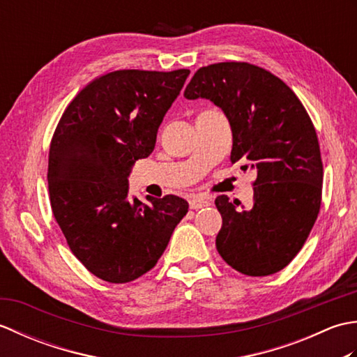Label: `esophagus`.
<instances>
[{
  "label": "esophagus",
  "instance_id": "obj_1",
  "mask_svg": "<svg viewBox=\"0 0 357 357\" xmlns=\"http://www.w3.org/2000/svg\"><path fill=\"white\" fill-rule=\"evenodd\" d=\"M188 204H190V208L193 210H198V208H202V207H207L210 204V199L204 198V196H192L190 201H188Z\"/></svg>",
  "mask_w": 357,
  "mask_h": 357
}]
</instances>
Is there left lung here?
<instances>
[{
    "instance_id": "left-lung-1",
    "label": "left lung",
    "mask_w": 357,
    "mask_h": 357,
    "mask_svg": "<svg viewBox=\"0 0 357 357\" xmlns=\"http://www.w3.org/2000/svg\"><path fill=\"white\" fill-rule=\"evenodd\" d=\"M184 96L207 98L224 110L231 164L256 170L248 210L224 195L215 201L222 216L219 255L247 276L280 271L301 252L321 210L324 167L312 118L282 79L250 63L201 67Z\"/></svg>"
}]
</instances>
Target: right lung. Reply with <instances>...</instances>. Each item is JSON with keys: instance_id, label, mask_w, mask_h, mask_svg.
<instances>
[{"instance_id": "1", "label": "right lung", "mask_w": 357, "mask_h": 357, "mask_svg": "<svg viewBox=\"0 0 357 357\" xmlns=\"http://www.w3.org/2000/svg\"><path fill=\"white\" fill-rule=\"evenodd\" d=\"M190 70H115L67 105L52 136V213L67 245L105 282L126 284L156 265L188 202L127 198V176L155 149L158 128Z\"/></svg>"}]
</instances>
